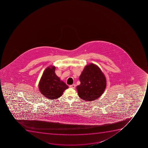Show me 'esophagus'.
<instances>
[{
	"mask_svg": "<svg viewBox=\"0 0 148 148\" xmlns=\"http://www.w3.org/2000/svg\"><path fill=\"white\" fill-rule=\"evenodd\" d=\"M70 88H73V89H75V87H76V85L75 84H72V85H71L69 86Z\"/></svg>",
	"mask_w": 148,
	"mask_h": 148,
	"instance_id": "obj_1",
	"label": "esophagus"
}]
</instances>
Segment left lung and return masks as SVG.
Instances as JSON below:
<instances>
[{
  "instance_id": "1",
  "label": "left lung",
  "mask_w": 148,
  "mask_h": 148,
  "mask_svg": "<svg viewBox=\"0 0 148 148\" xmlns=\"http://www.w3.org/2000/svg\"><path fill=\"white\" fill-rule=\"evenodd\" d=\"M77 86L78 95L86 101L97 99L103 94L107 84L105 76L96 64L90 63L84 67Z\"/></svg>"
}]
</instances>
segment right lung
I'll use <instances>...</instances> for the list:
<instances>
[{
  "label": "right lung",
  "mask_w": 148,
  "mask_h": 148,
  "mask_svg": "<svg viewBox=\"0 0 148 148\" xmlns=\"http://www.w3.org/2000/svg\"><path fill=\"white\" fill-rule=\"evenodd\" d=\"M56 66H51L44 70L38 84L40 91L45 97L55 99L61 97L69 86L55 73Z\"/></svg>",
  "instance_id": "add662e5"
}]
</instances>
